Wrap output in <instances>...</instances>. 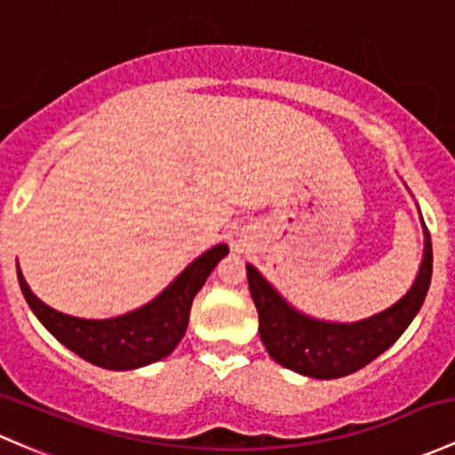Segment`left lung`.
<instances>
[{
    "instance_id": "1",
    "label": "left lung",
    "mask_w": 455,
    "mask_h": 455,
    "mask_svg": "<svg viewBox=\"0 0 455 455\" xmlns=\"http://www.w3.org/2000/svg\"><path fill=\"white\" fill-rule=\"evenodd\" d=\"M425 251L412 288L395 305L357 323H327L294 309L246 264L248 288L259 314V336L275 362L314 379L351 375L390 348L419 314L432 281V237L423 222Z\"/></svg>"
}]
</instances>
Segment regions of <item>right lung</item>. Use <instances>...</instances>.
<instances>
[{
	"label": "right lung",
	"mask_w": 455,
	"mask_h": 455,
	"mask_svg": "<svg viewBox=\"0 0 455 455\" xmlns=\"http://www.w3.org/2000/svg\"><path fill=\"white\" fill-rule=\"evenodd\" d=\"M227 243H218L185 267L167 288L143 307L117 318L87 320L56 312L32 294L17 264V279L28 305L43 327L83 360L108 371H132L170 355L188 331L191 303L222 257Z\"/></svg>",
	"instance_id": "add662e5"
}]
</instances>
